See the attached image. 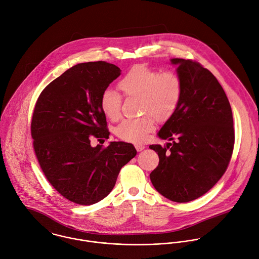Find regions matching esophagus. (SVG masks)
<instances>
[{"mask_svg":"<svg viewBox=\"0 0 259 259\" xmlns=\"http://www.w3.org/2000/svg\"><path fill=\"white\" fill-rule=\"evenodd\" d=\"M135 148H136V150H137L138 152H140V151H142V150L145 148V146L142 145V144H136V145H135Z\"/></svg>","mask_w":259,"mask_h":259,"instance_id":"esophagus-1","label":"esophagus"}]
</instances>
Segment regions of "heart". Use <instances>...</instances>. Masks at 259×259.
I'll list each match as a JSON object with an SVG mask.
<instances>
[{
    "label": "heart",
    "instance_id": "b5f03b06",
    "mask_svg": "<svg viewBox=\"0 0 259 259\" xmlns=\"http://www.w3.org/2000/svg\"><path fill=\"white\" fill-rule=\"evenodd\" d=\"M118 87L125 95L140 98L141 113H149L157 120L167 119L176 112L183 94L182 80L178 74L171 71L160 73L144 65L132 67L120 79ZM100 107L107 118L115 121L120 117L121 98L116 92L107 89L101 95ZM153 129V118L145 115L122 121L115 133L124 141L141 143Z\"/></svg>",
    "mask_w": 259,
    "mask_h": 259
}]
</instances>
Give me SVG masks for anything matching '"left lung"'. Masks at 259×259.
I'll list each match as a JSON object with an SVG mask.
<instances>
[{
    "mask_svg": "<svg viewBox=\"0 0 259 259\" xmlns=\"http://www.w3.org/2000/svg\"><path fill=\"white\" fill-rule=\"evenodd\" d=\"M170 63L177 66L183 94L157 133L172 143L149 146L159 156L150 181L166 199L187 203L206 194L226 171L234 146L233 116L211 71L189 59L171 58Z\"/></svg>",
    "mask_w": 259,
    "mask_h": 259,
    "instance_id": "obj_1",
    "label": "left lung"
}]
</instances>
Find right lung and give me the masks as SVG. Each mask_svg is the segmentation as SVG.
<instances>
[{
    "instance_id": "obj_1",
    "label": "right lung",
    "mask_w": 259,
    "mask_h": 259,
    "mask_svg": "<svg viewBox=\"0 0 259 259\" xmlns=\"http://www.w3.org/2000/svg\"><path fill=\"white\" fill-rule=\"evenodd\" d=\"M121 74L105 61L78 63L51 81L40 94L31 135L39 164L52 187L78 205H93L115 187L120 169L137 153L131 143L110 142L102 148L91 137L109 138L100 99Z\"/></svg>"
}]
</instances>
